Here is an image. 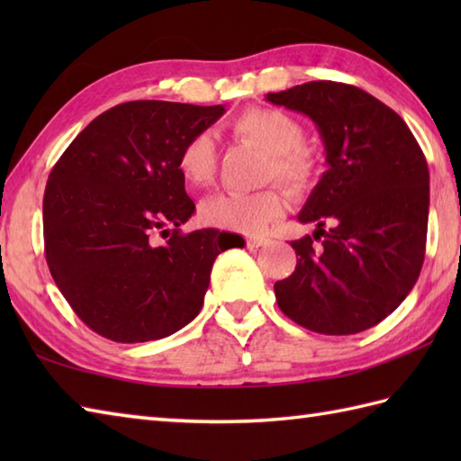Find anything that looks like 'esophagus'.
Listing matches in <instances>:
<instances>
[{"instance_id": "obj_1", "label": "esophagus", "mask_w": 461, "mask_h": 461, "mask_svg": "<svg viewBox=\"0 0 461 461\" xmlns=\"http://www.w3.org/2000/svg\"><path fill=\"white\" fill-rule=\"evenodd\" d=\"M271 240L269 238H263V236H249L248 238V248H263V246H267Z\"/></svg>"}]
</instances>
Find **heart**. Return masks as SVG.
<instances>
[{
	"instance_id": "1",
	"label": "heart",
	"mask_w": 461,
	"mask_h": 461,
	"mask_svg": "<svg viewBox=\"0 0 461 461\" xmlns=\"http://www.w3.org/2000/svg\"><path fill=\"white\" fill-rule=\"evenodd\" d=\"M231 134L256 144L269 154L267 178H276L291 192L309 190L317 178V162L305 149L303 124L285 111L251 106L231 122ZM178 172L192 188H202L213 180L218 152L208 132L190 136L178 152ZM283 212V200L276 190L256 194H220L202 203V218L215 228L256 233Z\"/></svg>"
}]
</instances>
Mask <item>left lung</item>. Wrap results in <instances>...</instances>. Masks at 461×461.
Listing matches in <instances>:
<instances>
[{"instance_id": "left-lung-1", "label": "left lung", "mask_w": 461, "mask_h": 461, "mask_svg": "<svg viewBox=\"0 0 461 461\" xmlns=\"http://www.w3.org/2000/svg\"><path fill=\"white\" fill-rule=\"evenodd\" d=\"M266 99L315 122L327 162L297 215L317 230L291 241L297 267L273 285L277 305L321 335L375 327L412 291L424 263V152L406 122L358 86L311 81Z\"/></svg>"}]
</instances>
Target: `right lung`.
Returning a JSON list of instances; mask_svg holds the SVG:
<instances>
[{
	"label": "right lung",
	"instance_id": "obj_1",
	"mask_svg": "<svg viewBox=\"0 0 461 461\" xmlns=\"http://www.w3.org/2000/svg\"><path fill=\"white\" fill-rule=\"evenodd\" d=\"M223 113V104L122 103L96 116L49 174L47 266L77 317L101 337L164 339L200 312L231 233H180L195 205L176 160Z\"/></svg>",
	"mask_w": 461,
	"mask_h": 461
}]
</instances>
